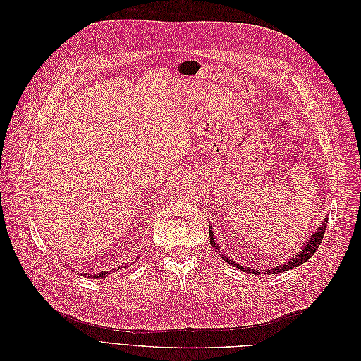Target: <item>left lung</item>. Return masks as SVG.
<instances>
[{
    "label": "left lung",
    "mask_w": 361,
    "mask_h": 361,
    "mask_svg": "<svg viewBox=\"0 0 361 361\" xmlns=\"http://www.w3.org/2000/svg\"><path fill=\"white\" fill-rule=\"evenodd\" d=\"M325 228H326V220L322 223V226L318 228V231H316L307 241H305V244H304V247H302V250L300 251V253H297V256L295 257H292V259H289V262L286 264H283V265H279V267H274V268H269V269H267L265 272L267 274H279V272H285V271H288V269H290V268H293V267H298V265H301V264H304V262H307L313 255H314V251L319 248V244H321V241H322V238H324V233H325ZM209 241H211V244H212V247H215V248H218V245L215 244V238H214V232L212 231H209ZM220 250V248H218ZM226 262H228V264H232V265H235V267H238L239 269H243L244 272H247V271H251L250 268H244V267H239L238 264H235L233 260H228V257H226V256H223V255H220ZM251 272H255V274H257V271H251Z\"/></svg>",
    "instance_id": "8db88e82"
}]
</instances>
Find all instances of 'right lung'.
Returning a JSON list of instances; mask_svg holds the SVG:
<instances>
[{"label":"right lung","instance_id":"add662e5","mask_svg":"<svg viewBox=\"0 0 361 361\" xmlns=\"http://www.w3.org/2000/svg\"><path fill=\"white\" fill-rule=\"evenodd\" d=\"M129 265V264H128ZM117 269V268H116ZM85 276H87V272H85ZM94 277L96 279H104V277H106V271H101V272H97V274H94Z\"/></svg>","mask_w":361,"mask_h":361}]
</instances>
